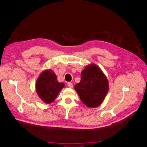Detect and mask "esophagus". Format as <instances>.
<instances>
[{
  "instance_id": "1",
  "label": "esophagus",
  "mask_w": 147,
  "mask_h": 147,
  "mask_svg": "<svg viewBox=\"0 0 147 147\" xmlns=\"http://www.w3.org/2000/svg\"><path fill=\"white\" fill-rule=\"evenodd\" d=\"M67 86L69 87V88H73V83H71V82H69V83L67 84Z\"/></svg>"
}]
</instances>
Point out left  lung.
Returning <instances> with one entry per match:
<instances>
[{
	"label": "left lung",
	"instance_id": "8db88e82",
	"mask_svg": "<svg viewBox=\"0 0 147 147\" xmlns=\"http://www.w3.org/2000/svg\"><path fill=\"white\" fill-rule=\"evenodd\" d=\"M82 102L88 108L102 103L109 89L107 77L96 64L87 65L81 73V80L74 86Z\"/></svg>",
	"mask_w": 147,
	"mask_h": 147
}]
</instances>
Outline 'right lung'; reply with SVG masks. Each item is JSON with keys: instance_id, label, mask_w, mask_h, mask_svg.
Instances as JSON below:
<instances>
[{"instance_id": "obj_1", "label": "right lung", "mask_w": 147, "mask_h": 147, "mask_svg": "<svg viewBox=\"0 0 147 147\" xmlns=\"http://www.w3.org/2000/svg\"><path fill=\"white\" fill-rule=\"evenodd\" d=\"M65 84L57 80L56 74L51 69L45 70L40 74L36 83V90L45 103H52L55 100Z\"/></svg>"}]
</instances>
